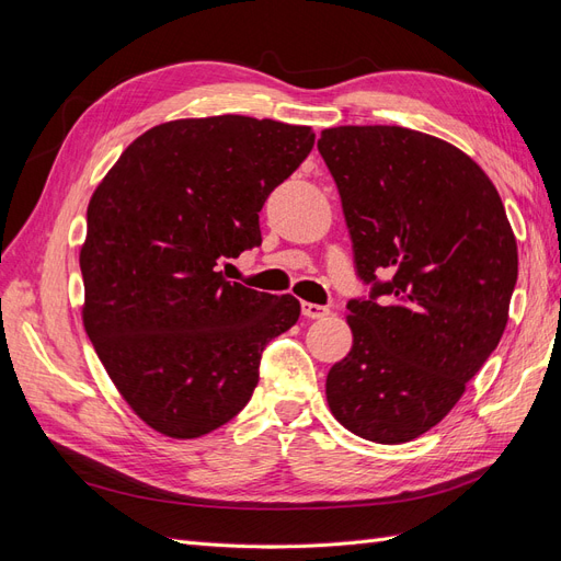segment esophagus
<instances>
[{
    "label": "esophagus",
    "instance_id": "34e87169",
    "mask_svg": "<svg viewBox=\"0 0 561 561\" xmlns=\"http://www.w3.org/2000/svg\"><path fill=\"white\" fill-rule=\"evenodd\" d=\"M301 316H307V318H311V320H318V318L330 316V309H328V307H320V304L301 301Z\"/></svg>",
    "mask_w": 561,
    "mask_h": 561
}]
</instances>
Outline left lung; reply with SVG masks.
<instances>
[{"instance_id": "1", "label": "left lung", "mask_w": 561, "mask_h": 561, "mask_svg": "<svg viewBox=\"0 0 561 561\" xmlns=\"http://www.w3.org/2000/svg\"><path fill=\"white\" fill-rule=\"evenodd\" d=\"M367 297L346 304L353 348L328 375L351 433L400 445L431 431L501 342L517 243L496 186L454 145L400 126L318 140Z\"/></svg>"}]
</instances>
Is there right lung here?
<instances>
[{
    "instance_id": "right-lung-1",
    "label": "right lung",
    "mask_w": 561,
    "mask_h": 561,
    "mask_svg": "<svg viewBox=\"0 0 561 561\" xmlns=\"http://www.w3.org/2000/svg\"><path fill=\"white\" fill-rule=\"evenodd\" d=\"M309 126L222 114L140 135L87 213L83 325L147 426L190 439L225 426L260 381L293 295L225 280L219 260L262 243L260 210L313 149Z\"/></svg>"
}]
</instances>
